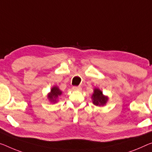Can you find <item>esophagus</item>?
<instances>
[{
	"label": "esophagus",
	"instance_id": "34e87169",
	"mask_svg": "<svg viewBox=\"0 0 152 152\" xmlns=\"http://www.w3.org/2000/svg\"><path fill=\"white\" fill-rule=\"evenodd\" d=\"M73 90L80 91V90H81V86H74V87H73Z\"/></svg>",
	"mask_w": 152,
	"mask_h": 152
}]
</instances>
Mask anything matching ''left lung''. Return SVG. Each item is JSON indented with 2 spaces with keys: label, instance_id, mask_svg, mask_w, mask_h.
Returning <instances> with one entry per match:
<instances>
[{
  "label": "left lung",
  "instance_id": "obj_1",
  "mask_svg": "<svg viewBox=\"0 0 152 152\" xmlns=\"http://www.w3.org/2000/svg\"><path fill=\"white\" fill-rule=\"evenodd\" d=\"M93 104L98 107H103L109 100V97L102 94V92L99 88H95L91 96Z\"/></svg>",
  "mask_w": 152,
  "mask_h": 152
}]
</instances>
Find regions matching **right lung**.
Returning a JSON list of instances; mask_svg holds the SVG:
<instances>
[{
	"instance_id": "1",
	"label": "right lung",
	"mask_w": 152,
	"mask_h": 152,
	"mask_svg": "<svg viewBox=\"0 0 152 152\" xmlns=\"http://www.w3.org/2000/svg\"><path fill=\"white\" fill-rule=\"evenodd\" d=\"M62 92L56 86H53L50 92L48 94V99L51 103H56L58 101V97L62 95Z\"/></svg>"
}]
</instances>
